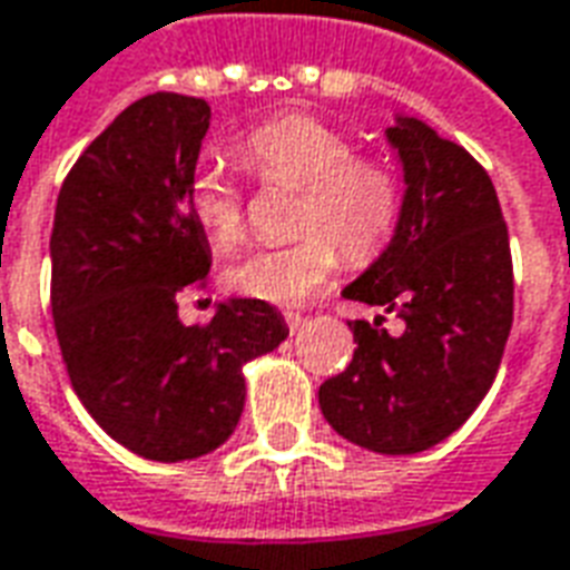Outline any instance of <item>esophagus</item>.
<instances>
[{
  "label": "esophagus",
  "instance_id": "esophagus-1",
  "mask_svg": "<svg viewBox=\"0 0 570 570\" xmlns=\"http://www.w3.org/2000/svg\"><path fill=\"white\" fill-rule=\"evenodd\" d=\"M285 325H288V331H291V334H294V331H301V327L306 325V315L285 313Z\"/></svg>",
  "mask_w": 570,
  "mask_h": 570
}]
</instances>
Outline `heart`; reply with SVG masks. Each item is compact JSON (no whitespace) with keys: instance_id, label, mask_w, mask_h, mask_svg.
<instances>
[{"instance_id":"1","label":"heart","mask_w":570,"mask_h":570,"mask_svg":"<svg viewBox=\"0 0 570 570\" xmlns=\"http://www.w3.org/2000/svg\"><path fill=\"white\" fill-rule=\"evenodd\" d=\"M239 164L264 185H297V239L255 248L227 269V282L245 297L297 306L313 297L340 264L343 252L367 264L392 243L404 212V185L394 164L355 151L352 136L334 124L291 111L257 124L236 142ZM194 222L218 248H234L245 234V199L234 178L199 166L190 176Z\"/></svg>"}]
</instances>
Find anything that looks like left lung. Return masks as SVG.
I'll list each match as a JSON object with an SVG mask.
<instances>
[{"instance_id":"8db88e82","label":"left lung","mask_w":570,"mask_h":570,"mask_svg":"<svg viewBox=\"0 0 570 570\" xmlns=\"http://www.w3.org/2000/svg\"><path fill=\"white\" fill-rule=\"evenodd\" d=\"M389 142L404 166V212L392 243L346 301L404 322H348L355 355L318 389L336 434L382 455H413L459 431L495 380L513 325V261L495 185L461 145L416 118Z\"/></svg>"}]
</instances>
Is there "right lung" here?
<instances>
[{
	"mask_svg": "<svg viewBox=\"0 0 570 570\" xmlns=\"http://www.w3.org/2000/svg\"><path fill=\"white\" fill-rule=\"evenodd\" d=\"M209 118L206 99H136L75 160L53 212L51 309L69 382L109 438L151 461L218 450L243 416V364L288 336L264 301L178 322V291L209 279L188 203Z\"/></svg>",
	"mask_w": 570,
	"mask_h": 570,
	"instance_id": "right-lung-1",
	"label": "right lung"
}]
</instances>
